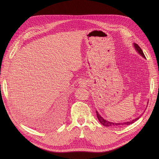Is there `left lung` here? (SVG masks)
Segmentation results:
<instances>
[{
    "label": "left lung",
    "instance_id": "8db88e82",
    "mask_svg": "<svg viewBox=\"0 0 159 159\" xmlns=\"http://www.w3.org/2000/svg\"><path fill=\"white\" fill-rule=\"evenodd\" d=\"M134 46L135 48V49H137V51L140 53V55H141L144 58H145V55L143 52V50L141 49V48L139 47V46L137 44H134ZM96 113H97V119L99 120V122L101 123V124H102L103 126H106V127H110V126H123V125H130L133 123H134L135 121H137L138 119H139L140 116L139 117L132 120L131 121H129V122H123V123H115V122H109L107 120H106L105 119H104L102 116L98 114V113L97 112V111H96Z\"/></svg>",
    "mask_w": 159,
    "mask_h": 159
}]
</instances>
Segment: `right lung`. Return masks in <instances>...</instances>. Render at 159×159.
I'll return each instance as SVG.
<instances>
[{
	"label": "right lung",
	"mask_w": 159,
	"mask_h": 159,
	"mask_svg": "<svg viewBox=\"0 0 159 159\" xmlns=\"http://www.w3.org/2000/svg\"><path fill=\"white\" fill-rule=\"evenodd\" d=\"M62 108H63V106H61V108H60V109L61 110V113H60L61 115V113H62L61 112V111H62V110H62Z\"/></svg>",
	"instance_id": "obj_1"
}]
</instances>
